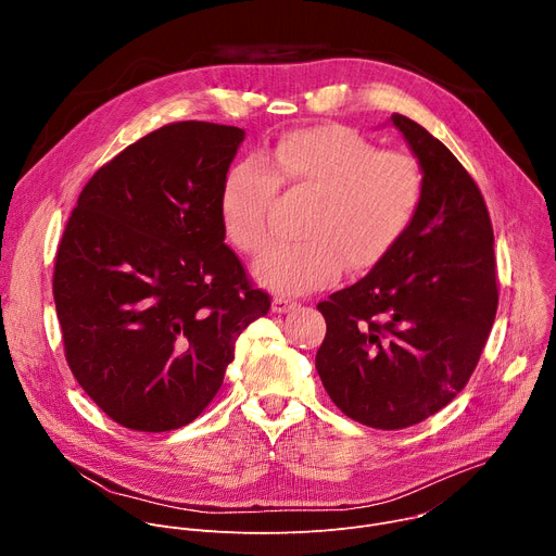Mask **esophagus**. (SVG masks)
<instances>
[{"instance_id":"34e87169","label":"esophagus","mask_w":556,"mask_h":556,"mask_svg":"<svg viewBox=\"0 0 556 556\" xmlns=\"http://www.w3.org/2000/svg\"><path fill=\"white\" fill-rule=\"evenodd\" d=\"M299 303L294 301V299H288V296H275L273 299V312H277V314H283V312H290V309H294Z\"/></svg>"}]
</instances>
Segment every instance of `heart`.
<instances>
[{"instance_id":"heart-1","label":"heart","mask_w":556,"mask_h":556,"mask_svg":"<svg viewBox=\"0 0 556 556\" xmlns=\"http://www.w3.org/2000/svg\"><path fill=\"white\" fill-rule=\"evenodd\" d=\"M277 187L312 193L303 240L270 247L255 277L288 294L337 281L348 264L363 273L378 266L416 222L425 176L403 151H378L343 125H316L279 136L257 161L235 163L219 187L217 211L226 240L244 255L270 240Z\"/></svg>"}]
</instances>
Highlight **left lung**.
I'll return each mask as SVG.
<instances>
[{
	"label": "left lung",
	"mask_w": 556,
	"mask_h": 556,
	"mask_svg": "<svg viewBox=\"0 0 556 556\" xmlns=\"http://www.w3.org/2000/svg\"><path fill=\"white\" fill-rule=\"evenodd\" d=\"M425 176L420 213L367 277L319 307L316 371L332 403L371 429L446 407L478 367L497 314L493 224L480 187L416 121L391 114Z\"/></svg>",
	"instance_id": "obj_1"
}]
</instances>
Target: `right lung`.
Listing matches in <instances>:
<instances>
[{"label":"right lung","instance_id":"add662e5","mask_svg":"<svg viewBox=\"0 0 556 556\" xmlns=\"http://www.w3.org/2000/svg\"><path fill=\"white\" fill-rule=\"evenodd\" d=\"M244 129L182 121L103 165L65 224L52 292L65 361L114 422H193L235 341L270 309L226 244L217 198Z\"/></svg>","mask_w":556,"mask_h":556}]
</instances>
